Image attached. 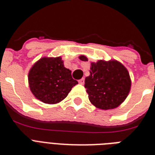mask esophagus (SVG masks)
<instances>
[{
  "instance_id": "esophagus-1",
  "label": "esophagus",
  "mask_w": 155,
  "mask_h": 155,
  "mask_svg": "<svg viewBox=\"0 0 155 155\" xmlns=\"http://www.w3.org/2000/svg\"><path fill=\"white\" fill-rule=\"evenodd\" d=\"M78 82H79V84H84V78H81V79H80V80L78 81Z\"/></svg>"
}]
</instances>
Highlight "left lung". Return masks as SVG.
Instances as JSON below:
<instances>
[{
	"instance_id": "left-lung-1",
	"label": "left lung",
	"mask_w": 155,
	"mask_h": 155,
	"mask_svg": "<svg viewBox=\"0 0 155 155\" xmlns=\"http://www.w3.org/2000/svg\"><path fill=\"white\" fill-rule=\"evenodd\" d=\"M79 59L87 61L84 55L80 56ZM84 83L91 103L102 110L120 106L128 96L131 87L128 71L116 60L91 62L90 75L86 78Z\"/></svg>"
}]
</instances>
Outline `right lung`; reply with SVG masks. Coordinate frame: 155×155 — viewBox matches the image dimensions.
<instances>
[{"instance_id": "add662e5", "label": "right lung", "mask_w": 155, "mask_h": 155, "mask_svg": "<svg viewBox=\"0 0 155 155\" xmlns=\"http://www.w3.org/2000/svg\"><path fill=\"white\" fill-rule=\"evenodd\" d=\"M28 85L34 96L46 104H57L78 84L66 68L61 57H42L29 70Z\"/></svg>"}]
</instances>
